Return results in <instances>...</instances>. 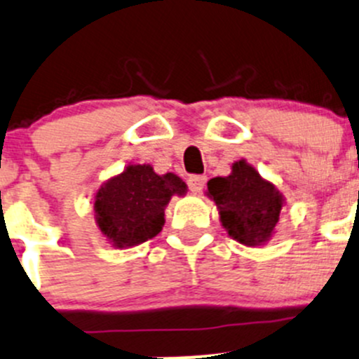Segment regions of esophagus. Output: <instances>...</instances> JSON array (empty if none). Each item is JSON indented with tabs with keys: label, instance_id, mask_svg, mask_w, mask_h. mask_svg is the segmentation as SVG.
<instances>
[{
	"label": "esophagus",
	"instance_id": "1",
	"mask_svg": "<svg viewBox=\"0 0 359 359\" xmlns=\"http://www.w3.org/2000/svg\"><path fill=\"white\" fill-rule=\"evenodd\" d=\"M207 183V178L205 176H198V175H194L188 178V187H190V190L194 191V194H201L202 190H204Z\"/></svg>",
	"mask_w": 359,
	"mask_h": 359
}]
</instances>
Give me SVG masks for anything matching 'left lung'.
Instances as JSON below:
<instances>
[{
  "mask_svg": "<svg viewBox=\"0 0 359 359\" xmlns=\"http://www.w3.org/2000/svg\"><path fill=\"white\" fill-rule=\"evenodd\" d=\"M205 195L216 204L228 235L247 247L264 245L271 238L285 205L283 194L245 158L233 162L228 176L209 180Z\"/></svg>",
  "mask_w": 359,
  "mask_h": 359,
  "instance_id": "obj_1",
  "label": "left lung"
}]
</instances>
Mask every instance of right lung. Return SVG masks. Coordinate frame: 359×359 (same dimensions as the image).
I'll return each instance as SVG.
<instances>
[{
	"label": "right lung",
	"mask_w": 359,
	"mask_h": 359,
	"mask_svg": "<svg viewBox=\"0 0 359 359\" xmlns=\"http://www.w3.org/2000/svg\"><path fill=\"white\" fill-rule=\"evenodd\" d=\"M187 184L172 172L157 175L150 164H129L95 195V223L116 249H129L154 238L164 226L172 195H187Z\"/></svg>",
	"instance_id": "right-lung-1"
}]
</instances>
